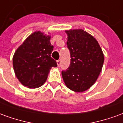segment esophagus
<instances>
[{"instance_id":"obj_1","label":"esophagus","mask_w":123,"mask_h":123,"mask_svg":"<svg viewBox=\"0 0 123 123\" xmlns=\"http://www.w3.org/2000/svg\"><path fill=\"white\" fill-rule=\"evenodd\" d=\"M56 64H57V66H58V67H60V66H61V61H60V60H58V61H56Z\"/></svg>"}]
</instances>
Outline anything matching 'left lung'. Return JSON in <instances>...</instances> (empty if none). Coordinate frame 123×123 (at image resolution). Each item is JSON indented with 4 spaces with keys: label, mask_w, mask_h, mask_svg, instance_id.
<instances>
[{
    "label": "left lung",
    "mask_w": 123,
    "mask_h": 123,
    "mask_svg": "<svg viewBox=\"0 0 123 123\" xmlns=\"http://www.w3.org/2000/svg\"><path fill=\"white\" fill-rule=\"evenodd\" d=\"M67 47L70 53V64L62 71L65 84L76 92L87 90L100 74L104 56L99 43L83 30H67Z\"/></svg>",
    "instance_id": "8db88e82"
}]
</instances>
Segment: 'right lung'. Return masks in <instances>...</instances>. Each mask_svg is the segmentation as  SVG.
<instances>
[{"instance_id": "right-lung-1", "label": "right lung", "mask_w": 123, "mask_h": 123, "mask_svg": "<svg viewBox=\"0 0 123 123\" xmlns=\"http://www.w3.org/2000/svg\"><path fill=\"white\" fill-rule=\"evenodd\" d=\"M51 36L39 31L31 34L17 49L13 56L15 74L22 84L29 88L40 87L47 80L49 70L57 67L52 59Z\"/></svg>"}]
</instances>
